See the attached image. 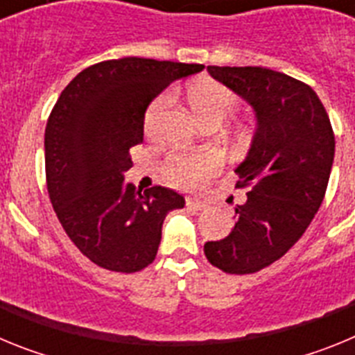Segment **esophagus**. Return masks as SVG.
I'll use <instances>...</instances> for the list:
<instances>
[{
    "mask_svg": "<svg viewBox=\"0 0 355 355\" xmlns=\"http://www.w3.org/2000/svg\"><path fill=\"white\" fill-rule=\"evenodd\" d=\"M187 208H188V209H193V211H202V209L208 208V205H205L202 200L187 199Z\"/></svg>",
    "mask_w": 355,
    "mask_h": 355,
    "instance_id": "obj_1",
    "label": "esophagus"
}]
</instances>
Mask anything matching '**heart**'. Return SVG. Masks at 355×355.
<instances>
[{
    "instance_id": "obj_1",
    "label": "heart",
    "mask_w": 355,
    "mask_h": 355,
    "mask_svg": "<svg viewBox=\"0 0 355 355\" xmlns=\"http://www.w3.org/2000/svg\"><path fill=\"white\" fill-rule=\"evenodd\" d=\"M188 99L193 114L202 124L206 122H222L233 114L238 106L236 94L225 85L215 80H200L188 90ZM172 103V94L163 92L150 103L146 110L144 128L149 135L156 133L163 115ZM220 159L213 153L202 155H172L165 163V175L178 187L193 188L205 183L209 175L218 168Z\"/></svg>"
}]
</instances>
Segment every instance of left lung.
I'll use <instances>...</instances> for the list:
<instances>
[{
	"mask_svg": "<svg viewBox=\"0 0 355 355\" xmlns=\"http://www.w3.org/2000/svg\"><path fill=\"white\" fill-rule=\"evenodd\" d=\"M208 72L245 99L256 131L236 167L247 200L234 206L229 236L206 241L205 254L227 274H254L297 243L318 211L334 162V133L309 85L266 67H216Z\"/></svg>",
	"mask_w": 355,
	"mask_h": 355,
	"instance_id": "left-lung-1",
	"label": "left lung"
}]
</instances>
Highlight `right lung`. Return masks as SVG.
Here are the masks:
<instances>
[{"instance_id":"add662e5","label":"right lung","mask_w":355,"mask_h":355,"mask_svg":"<svg viewBox=\"0 0 355 355\" xmlns=\"http://www.w3.org/2000/svg\"><path fill=\"white\" fill-rule=\"evenodd\" d=\"M200 64L119 58L90 65L60 94L48 119L46 181L62 227L97 266L139 272L155 261L162 225L184 197L171 188L146 192L124 181L130 149L144 140L146 110Z\"/></svg>"}]
</instances>
